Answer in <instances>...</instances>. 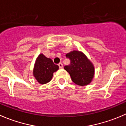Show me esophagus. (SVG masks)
Masks as SVG:
<instances>
[{
    "mask_svg": "<svg viewBox=\"0 0 126 126\" xmlns=\"http://www.w3.org/2000/svg\"><path fill=\"white\" fill-rule=\"evenodd\" d=\"M58 66H59V68H60V69H62V68H63V64H62V63H59V64H58Z\"/></svg>",
    "mask_w": 126,
    "mask_h": 126,
    "instance_id": "1",
    "label": "esophagus"
}]
</instances>
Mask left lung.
<instances>
[{"mask_svg":"<svg viewBox=\"0 0 126 126\" xmlns=\"http://www.w3.org/2000/svg\"><path fill=\"white\" fill-rule=\"evenodd\" d=\"M66 57L70 59L71 64L65 66L64 69L68 72L73 82L80 86L90 84L95 74V68L87 56L80 51L73 50Z\"/></svg>","mask_w":126,"mask_h":126,"instance_id":"obj_1","label":"left lung"}]
</instances>
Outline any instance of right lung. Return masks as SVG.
Instances as JSON below:
<instances>
[{"label": "right lung", "instance_id": "1", "mask_svg": "<svg viewBox=\"0 0 126 126\" xmlns=\"http://www.w3.org/2000/svg\"><path fill=\"white\" fill-rule=\"evenodd\" d=\"M58 69V66L55 64L52 59L41 53L35 62L33 76L39 84H47L52 79L53 73Z\"/></svg>", "mask_w": 126, "mask_h": 126}]
</instances>
